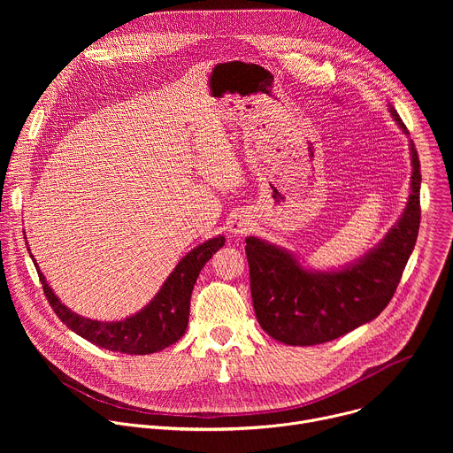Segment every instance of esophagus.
I'll use <instances>...</instances> for the list:
<instances>
[{
  "instance_id": "34e87169",
  "label": "esophagus",
  "mask_w": 453,
  "mask_h": 453,
  "mask_svg": "<svg viewBox=\"0 0 453 453\" xmlns=\"http://www.w3.org/2000/svg\"><path fill=\"white\" fill-rule=\"evenodd\" d=\"M249 229H250L249 219H245L243 215H234V217L229 220V231H231L233 234H236V236L245 234Z\"/></svg>"
}]
</instances>
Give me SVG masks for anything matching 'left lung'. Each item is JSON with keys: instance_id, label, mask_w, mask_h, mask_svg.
<instances>
[{"instance_id": "8db88e82", "label": "left lung", "mask_w": 453, "mask_h": 453, "mask_svg": "<svg viewBox=\"0 0 453 453\" xmlns=\"http://www.w3.org/2000/svg\"><path fill=\"white\" fill-rule=\"evenodd\" d=\"M391 116L409 136L402 118ZM411 142V193L398 222L358 260L330 271L306 267L285 247L257 236L245 238L252 306L260 326L288 346L335 341L376 319L389 304L414 250L419 231L421 172Z\"/></svg>"}]
</instances>
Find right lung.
I'll return each mask as SVG.
<instances>
[{"label": "right lung", "instance_id": "1", "mask_svg": "<svg viewBox=\"0 0 453 453\" xmlns=\"http://www.w3.org/2000/svg\"><path fill=\"white\" fill-rule=\"evenodd\" d=\"M224 242L226 238L219 234L197 245L196 249H191L165 280L163 287L152 297V301L140 311L119 320H96L70 310L55 296L44 274L39 271L34 256H30L48 303L72 332L109 351H119L127 355H150L172 346L186 334L193 285H196L206 262L224 245Z\"/></svg>", "mask_w": 453, "mask_h": 453}]
</instances>
